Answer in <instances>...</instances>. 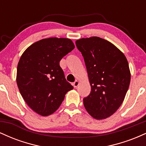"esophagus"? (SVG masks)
Wrapping results in <instances>:
<instances>
[{
	"instance_id": "obj_1",
	"label": "esophagus",
	"mask_w": 146,
	"mask_h": 146,
	"mask_svg": "<svg viewBox=\"0 0 146 146\" xmlns=\"http://www.w3.org/2000/svg\"><path fill=\"white\" fill-rule=\"evenodd\" d=\"M79 85V82L78 81V80H75V81L73 83V86L74 88H76L77 86H78Z\"/></svg>"
}]
</instances>
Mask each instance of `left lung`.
<instances>
[{
	"label": "left lung",
	"instance_id": "1",
	"mask_svg": "<svg viewBox=\"0 0 146 146\" xmlns=\"http://www.w3.org/2000/svg\"><path fill=\"white\" fill-rule=\"evenodd\" d=\"M82 53L91 91L83 99L88 113L96 119L111 116L124 100L130 82L128 60L110 42L99 37L75 42Z\"/></svg>",
	"mask_w": 146,
	"mask_h": 146
}]
</instances>
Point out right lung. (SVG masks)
I'll list each match as a JSON object with an SVG mask.
<instances>
[{
    "mask_svg": "<svg viewBox=\"0 0 146 146\" xmlns=\"http://www.w3.org/2000/svg\"><path fill=\"white\" fill-rule=\"evenodd\" d=\"M75 48L68 38L42 39L29 46L18 64V89L30 108L42 116L57 110L73 87L65 78L60 61Z\"/></svg>",
    "mask_w": 146,
    "mask_h": 146,
    "instance_id": "right-lung-1",
    "label": "right lung"
}]
</instances>
